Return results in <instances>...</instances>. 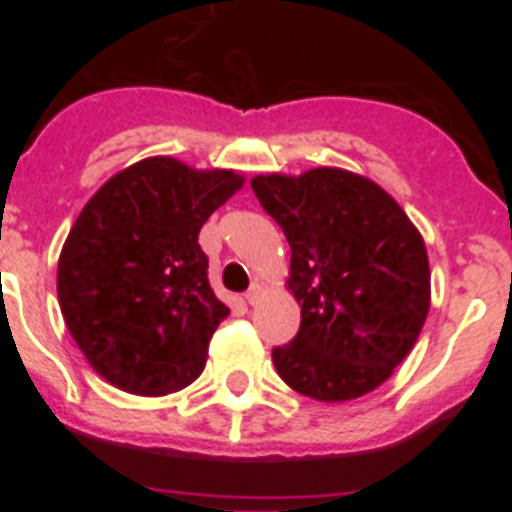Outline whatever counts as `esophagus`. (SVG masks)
<instances>
[{
  "instance_id": "34e87169",
  "label": "esophagus",
  "mask_w": 512,
  "mask_h": 512,
  "mask_svg": "<svg viewBox=\"0 0 512 512\" xmlns=\"http://www.w3.org/2000/svg\"><path fill=\"white\" fill-rule=\"evenodd\" d=\"M261 295H264V292H261L259 284H253V287L246 292V302L248 305H256V302L261 300Z\"/></svg>"
}]
</instances>
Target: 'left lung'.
<instances>
[{
    "label": "left lung",
    "instance_id": "8db88e82",
    "mask_svg": "<svg viewBox=\"0 0 512 512\" xmlns=\"http://www.w3.org/2000/svg\"><path fill=\"white\" fill-rule=\"evenodd\" d=\"M251 189L287 235V289L302 305L295 341L271 351L279 377L320 402L377 390L428 318L423 235L390 194L354 171L261 174Z\"/></svg>",
    "mask_w": 512,
    "mask_h": 512
}]
</instances>
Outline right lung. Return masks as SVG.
I'll use <instances>...</instances> for the list:
<instances>
[{"mask_svg": "<svg viewBox=\"0 0 512 512\" xmlns=\"http://www.w3.org/2000/svg\"><path fill=\"white\" fill-rule=\"evenodd\" d=\"M241 187L233 169L153 156L117 171L84 205L58 259V305L99 377L143 397L200 377L230 310L212 292L197 238Z\"/></svg>", "mask_w": 512, "mask_h": 512, "instance_id": "obj_1", "label": "right lung"}]
</instances>
